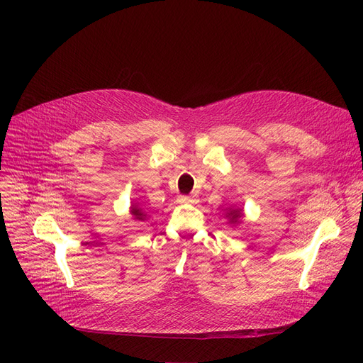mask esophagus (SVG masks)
Instances as JSON below:
<instances>
[{
  "mask_svg": "<svg viewBox=\"0 0 363 363\" xmlns=\"http://www.w3.org/2000/svg\"><path fill=\"white\" fill-rule=\"evenodd\" d=\"M179 203H196V199L195 196H189V195H180Z\"/></svg>",
  "mask_w": 363,
  "mask_h": 363,
  "instance_id": "obj_1",
  "label": "esophagus"
}]
</instances>
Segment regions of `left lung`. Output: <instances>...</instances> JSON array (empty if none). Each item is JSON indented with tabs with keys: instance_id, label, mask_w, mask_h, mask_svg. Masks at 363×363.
<instances>
[{
	"instance_id": "1",
	"label": "left lung",
	"mask_w": 363,
	"mask_h": 363,
	"mask_svg": "<svg viewBox=\"0 0 363 363\" xmlns=\"http://www.w3.org/2000/svg\"><path fill=\"white\" fill-rule=\"evenodd\" d=\"M228 216H230V223H236L238 219L240 218V211H239V208H236V211H230Z\"/></svg>"
}]
</instances>
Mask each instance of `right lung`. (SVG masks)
Segmentation results:
<instances>
[{"label":"right lung","mask_w":363,"mask_h":363,"mask_svg":"<svg viewBox=\"0 0 363 363\" xmlns=\"http://www.w3.org/2000/svg\"><path fill=\"white\" fill-rule=\"evenodd\" d=\"M131 213L135 215V219H139V221H144V218H145V213L140 211V208H138V207H133L131 208Z\"/></svg>","instance_id":"obj_1"}]
</instances>
